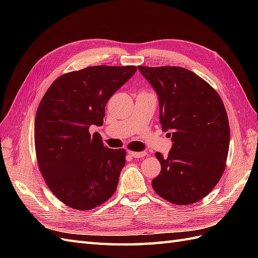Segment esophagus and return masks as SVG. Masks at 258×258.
Here are the masks:
<instances>
[{"instance_id":"obj_1","label":"esophagus","mask_w":258,"mask_h":258,"mask_svg":"<svg viewBox=\"0 0 258 258\" xmlns=\"http://www.w3.org/2000/svg\"><path fill=\"white\" fill-rule=\"evenodd\" d=\"M146 152H129V155L131 156V157L134 158H141V157H144V156H146Z\"/></svg>"}]
</instances>
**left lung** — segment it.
<instances>
[{
	"mask_svg": "<svg viewBox=\"0 0 258 258\" xmlns=\"http://www.w3.org/2000/svg\"><path fill=\"white\" fill-rule=\"evenodd\" d=\"M159 100V121L172 140L167 157L155 156L161 171L152 181L161 198L177 206L205 198L220 181L230 130L218 93L201 77L178 67H138Z\"/></svg>",
	"mask_w": 258,
	"mask_h": 258,
	"instance_id": "obj_1",
	"label": "left lung"
}]
</instances>
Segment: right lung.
Masks as SVG:
<instances>
[{"label": "right lung", "instance_id": "add662e5", "mask_svg": "<svg viewBox=\"0 0 258 258\" xmlns=\"http://www.w3.org/2000/svg\"><path fill=\"white\" fill-rule=\"evenodd\" d=\"M137 67H88L61 75L46 91L35 116L37 165L49 189L75 210L110 199L126 165V151L103 145L92 124L102 126L105 105Z\"/></svg>", "mask_w": 258, "mask_h": 258}]
</instances>
